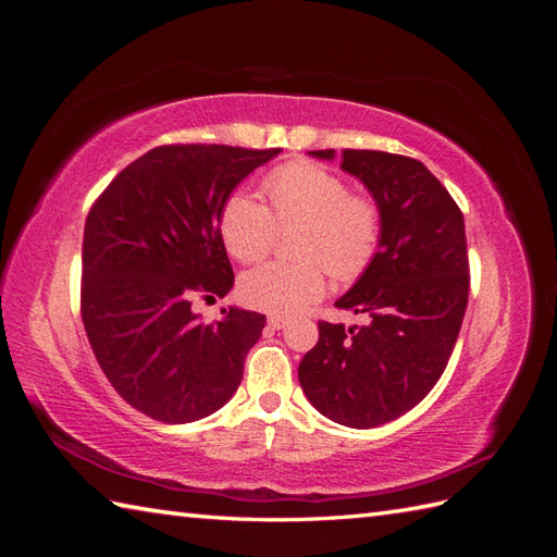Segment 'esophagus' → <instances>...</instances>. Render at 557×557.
I'll return each mask as SVG.
<instances>
[{"label": "esophagus", "instance_id": "obj_1", "mask_svg": "<svg viewBox=\"0 0 557 557\" xmlns=\"http://www.w3.org/2000/svg\"><path fill=\"white\" fill-rule=\"evenodd\" d=\"M288 323H290V318H285V315H269V325H272L274 330H283Z\"/></svg>", "mask_w": 557, "mask_h": 557}]
</instances>
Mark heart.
<instances>
[{
    "label": "heart",
    "mask_w": 557,
    "mask_h": 557,
    "mask_svg": "<svg viewBox=\"0 0 557 557\" xmlns=\"http://www.w3.org/2000/svg\"><path fill=\"white\" fill-rule=\"evenodd\" d=\"M262 193L269 207L248 193H234L221 211V237L239 262L264 258L278 227H295V262H264L242 278L250 307L274 315L297 313L325 293V270L336 278L358 276L372 260L381 218L364 195H348V185L311 162L285 164L272 172Z\"/></svg>",
    "instance_id": "1"
}]
</instances>
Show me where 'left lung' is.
I'll return each instance as SVG.
<instances>
[{
  "label": "left lung",
  "mask_w": 557,
  "mask_h": 557,
  "mask_svg": "<svg viewBox=\"0 0 557 557\" xmlns=\"http://www.w3.org/2000/svg\"><path fill=\"white\" fill-rule=\"evenodd\" d=\"M309 156L336 158L334 150ZM342 170L364 185L381 218L379 250L334 301L367 323H318V344L297 374L325 418L369 430L413 409L444 374L469 297L465 218L413 158L346 148Z\"/></svg>",
  "instance_id": "obj_1"
}]
</instances>
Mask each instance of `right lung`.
<instances>
[{"instance_id":"obj_1","label":"right lung","mask_w":557,"mask_h":557,"mask_svg":"<svg viewBox=\"0 0 557 557\" xmlns=\"http://www.w3.org/2000/svg\"><path fill=\"white\" fill-rule=\"evenodd\" d=\"M281 148L160 146L95 201L83 232L81 315L95 358L134 409L181 425L237 393L264 315L221 309L205 323L195 297H225L234 272L221 211Z\"/></svg>"}]
</instances>
